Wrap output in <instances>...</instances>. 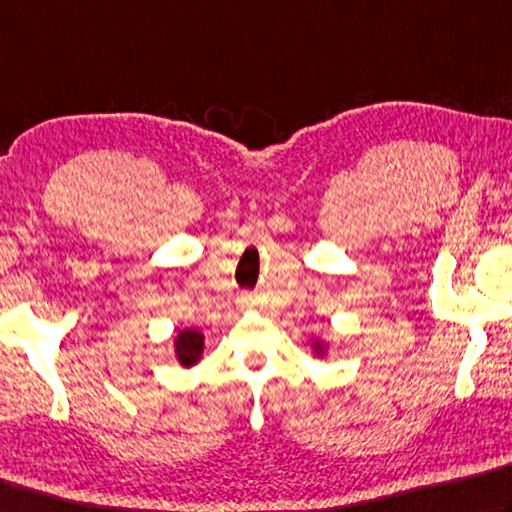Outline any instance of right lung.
I'll return each instance as SVG.
<instances>
[{"label": "right lung", "mask_w": 512, "mask_h": 512, "mask_svg": "<svg viewBox=\"0 0 512 512\" xmlns=\"http://www.w3.org/2000/svg\"><path fill=\"white\" fill-rule=\"evenodd\" d=\"M203 351V336L199 331H183L179 338H176V356H179L181 365L190 367L201 358Z\"/></svg>", "instance_id": "1"}]
</instances>
